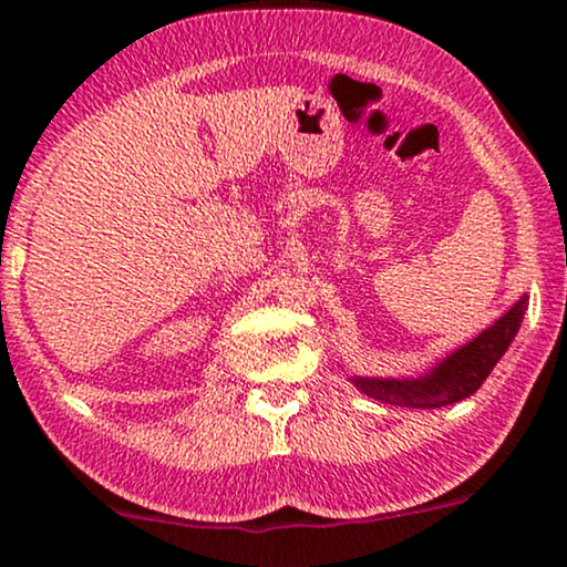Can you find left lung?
Instances as JSON below:
<instances>
[{"mask_svg": "<svg viewBox=\"0 0 567 567\" xmlns=\"http://www.w3.org/2000/svg\"><path fill=\"white\" fill-rule=\"evenodd\" d=\"M528 297L517 299L494 326L477 334L472 342L451 352L441 363L432 365L424 377L416 379H377V377H350L358 390L374 401L390 405H405V409H441L470 398L481 390L488 379L498 358L507 352L512 339L520 329Z\"/></svg>", "mask_w": 567, "mask_h": 567, "instance_id": "left-lung-1", "label": "left lung"}]
</instances>
